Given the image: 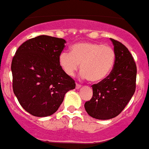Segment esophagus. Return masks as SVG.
<instances>
[{"label": "esophagus", "instance_id": "1", "mask_svg": "<svg viewBox=\"0 0 149 149\" xmlns=\"http://www.w3.org/2000/svg\"><path fill=\"white\" fill-rule=\"evenodd\" d=\"M75 88H76V89H79V88H81V84H76Z\"/></svg>", "mask_w": 149, "mask_h": 149}]
</instances>
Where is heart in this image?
Returning <instances> with one entry per match:
<instances>
[{
    "label": "heart",
    "mask_w": 149,
    "mask_h": 149,
    "mask_svg": "<svg viewBox=\"0 0 149 149\" xmlns=\"http://www.w3.org/2000/svg\"><path fill=\"white\" fill-rule=\"evenodd\" d=\"M116 52L110 45L99 42H82L73 45L71 52H62L58 63L63 72L73 77L81 65V77L91 82H100L113 68Z\"/></svg>",
    "instance_id": "heart-1"
}]
</instances>
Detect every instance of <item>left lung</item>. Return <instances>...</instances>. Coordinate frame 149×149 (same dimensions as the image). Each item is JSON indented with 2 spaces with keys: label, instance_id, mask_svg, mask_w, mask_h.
I'll return each mask as SVG.
<instances>
[{
  "label": "left lung",
  "instance_id": "obj_1",
  "mask_svg": "<svg viewBox=\"0 0 149 149\" xmlns=\"http://www.w3.org/2000/svg\"><path fill=\"white\" fill-rule=\"evenodd\" d=\"M116 52L113 69L105 79L92 85L93 97L84 104L89 116L110 120L121 113L136 91V62L127 48L110 39Z\"/></svg>",
  "mask_w": 149,
  "mask_h": 149
}]
</instances>
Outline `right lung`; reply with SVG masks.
<instances>
[{
  "mask_svg": "<svg viewBox=\"0 0 149 149\" xmlns=\"http://www.w3.org/2000/svg\"><path fill=\"white\" fill-rule=\"evenodd\" d=\"M65 43L63 39L39 36L23 42L13 56V93L22 107L33 116L52 115L65 94L75 88L74 81L58 63Z\"/></svg>",
  "mask_w": 149,
  "mask_h": 149,
  "instance_id": "add662e5",
  "label": "right lung"
}]
</instances>
